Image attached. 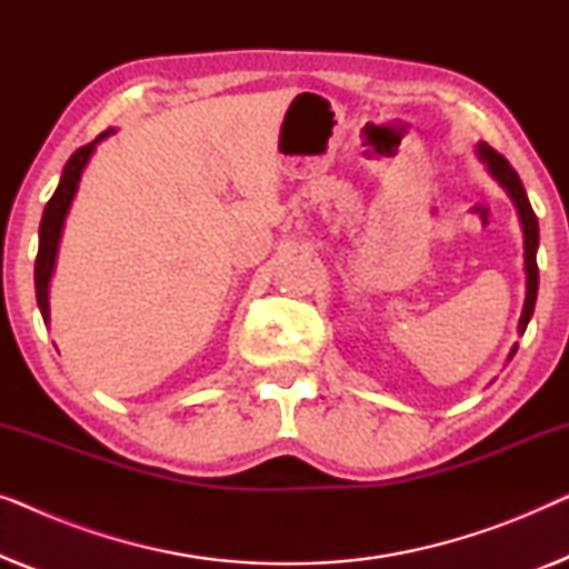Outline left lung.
<instances>
[{
	"instance_id": "obj_1",
	"label": "left lung",
	"mask_w": 569,
	"mask_h": 569,
	"mask_svg": "<svg viewBox=\"0 0 569 569\" xmlns=\"http://www.w3.org/2000/svg\"><path fill=\"white\" fill-rule=\"evenodd\" d=\"M479 158L487 162L489 173H492L497 181L502 183V189H508L510 199L516 201L518 214H520V224H523V240H526V306H523V316H520L518 331L523 333L528 321L533 316V306H536V292H539V267H536V248H539V220H536L531 201L526 197L523 183L516 173V168L510 166L508 160L502 158L500 152L492 150L489 144H479ZM518 347H512L510 357L516 355Z\"/></svg>"
}]
</instances>
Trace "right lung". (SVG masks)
Segmentation results:
<instances>
[{
  "label": "right lung",
  "mask_w": 569,
  "mask_h": 569,
  "mask_svg": "<svg viewBox=\"0 0 569 569\" xmlns=\"http://www.w3.org/2000/svg\"><path fill=\"white\" fill-rule=\"evenodd\" d=\"M111 134V131H103L98 134L96 142L84 144L77 150L72 158L67 160L64 173H61V181L53 191V197L49 199V204L43 209V220H41V230H38V256H36V298H38V308H41L43 321L49 323V279L53 274V261H57V248H59V238H61V228H64V217L69 212V204H72L77 183H80V176L84 166H88L92 150L100 139Z\"/></svg>",
  "instance_id": "1"
}]
</instances>
